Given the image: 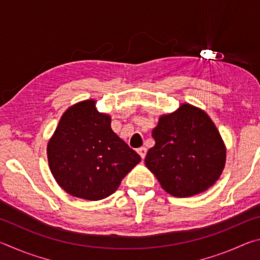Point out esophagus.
<instances>
[{
	"label": "esophagus",
	"mask_w": 260,
	"mask_h": 260,
	"mask_svg": "<svg viewBox=\"0 0 260 260\" xmlns=\"http://www.w3.org/2000/svg\"><path fill=\"white\" fill-rule=\"evenodd\" d=\"M138 153L140 155V157L142 158V159H144V157H146V155H147V149L144 147H141L138 149Z\"/></svg>",
	"instance_id": "34e87169"
}]
</instances>
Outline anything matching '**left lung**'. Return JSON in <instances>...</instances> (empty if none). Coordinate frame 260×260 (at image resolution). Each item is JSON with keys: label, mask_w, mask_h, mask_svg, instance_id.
<instances>
[{"label": "left lung", "mask_w": 260, "mask_h": 260, "mask_svg": "<svg viewBox=\"0 0 260 260\" xmlns=\"http://www.w3.org/2000/svg\"><path fill=\"white\" fill-rule=\"evenodd\" d=\"M151 135L155 146L144 161L171 195L188 197L205 191L221 174L226 149L203 110L182 104L175 112L161 116Z\"/></svg>", "instance_id": "8db88e82"}]
</instances>
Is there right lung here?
<instances>
[{"mask_svg": "<svg viewBox=\"0 0 260 260\" xmlns=\"http://www.w3.org/2000/svg\"><path fill=\"white\" fill-rule=\"evenodd\" d=\"M50 171L70 195L99 201L117 190L141 157L111 129L108 114L83 101L61 116L47 148Z\"/></svg>", "mask_w": 260, "mask_h": 260, "instance_id": "obj_1", "label": "right lung"}]
</instances>
